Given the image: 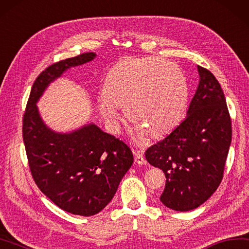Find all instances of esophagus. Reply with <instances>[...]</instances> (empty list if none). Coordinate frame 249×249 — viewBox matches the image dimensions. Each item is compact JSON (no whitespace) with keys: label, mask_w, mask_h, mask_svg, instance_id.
Returning a JSON list of instances; mask_svg holds the SVG:
<instances>
[{"label":"esophagus","mask_w":249,"mask_h":249,"mask_svg":"<svg viewBox=\"0 0 249 249\" xmlns=\"http://www.w3.org/2000/svg\"><path fill=\"white\" fill-rule=\"evenodd\" d=\"M133 152L135 155V162L137 164H147V161L143 158V152L142 150H134Z\"/></svg>","instance_id":"1"}]
</instances>
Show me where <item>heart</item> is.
<instances>
[{
  "label": "heart",
  "mask_w": 249,
  "mask_h": 249,
  "mask_svg": "<svg viewBox=\"0 0 249 249\" xmlns=\"http://www.w3.org/2000/svg\"><path fill=\"white\" fill-rule=\"evenodd\" d=\"M188 87L178 66L161 57L126 58L107 73L103 93L98 97L101 115L117 132L125 107L130 121L136 123L134 135L142 140L149 133L153 138L170 134L186 111Z\"/></svg>",
  "instance_id": "heart-1"
}]
</instances>
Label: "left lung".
Returning <instances> with one entry per match:
<instances>
[{
  "instance_id": "8db88e82",
  "label": "left lung",
  "mask_w": 249,
  "mask_h": 249,
  "mask_svg": "<svg viewBox=\"0 0 249 249\" xmlns=\"http://www.w3.org/2000/svg\"><path fill=\"white\" fill-rule=\"evenodd\" d=\"M199 84L185 120L146 151L152 166L163 171L165 207L191 211L209 199L223 178L232 140L231 119L219 81L197 66Z\"/></svg>"
}]
</instances>
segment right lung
<instances>
[{
  "instance_id": "add662e5",
  "label": "right lung",
  "mask_w": 249,
  "mask_h": 249,
  "mask_svg": "<svg viewBox=\"0 0 249 249\" xmlns=\"http://www.w3.org/2000/svg\"><path fill=\"white\" fill-rule=\"evenodd\" d=\"M96 56L83 53L44 70L33 85L22 121V138L37 186L61 209L84 216L97 214L112 200L133 164V153L92 122L71 132H55L44 123L37 103L66 71Z\"/></svg>"
}]
</instances>
